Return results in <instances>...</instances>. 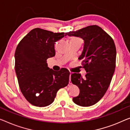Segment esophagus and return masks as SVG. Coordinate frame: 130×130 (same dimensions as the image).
Here are the masks:
<instances>
[{"instance_id": "obj_1", "label": "esophagus", "mask_w": 130, "mask_h": 130, "mask_svg": "<svg viewBox=\"0 0 130 130\" xmlns=\"http://www.w3.org/2000/svg\"><path fill=\"white\" fill-rule=\"evenodd\" d=\"M71 75H72V73H70V75H69V84H71Z\"/></svg>"}]
</instances>
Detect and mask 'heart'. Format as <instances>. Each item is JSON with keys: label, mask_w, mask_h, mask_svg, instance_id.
Instances as JSON below:
<instances>
[{"label": "heart", "mask_w": 130, "mask_h": 130, "mask_svg": "<svg viewBox=\"0 0 130 130\" xmlns=\"http://www.w3.org/2000/svg\"><path fill=\"white\" fill-rule=\"evenodd\" d=\"M73 38H72V39H73Z\"/></svg>", "instance_id": "obj_1"}]
</instances>
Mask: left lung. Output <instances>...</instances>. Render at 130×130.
I'll list each match as a JSON object with an SVG mask.
<instances>
[{
  "label": "left lung",
  "mask_w": 130,
  "mask_h": 130,
  "mask_svg": "<svg viewBox=\"0 0 130 130\" xmlns=\"http://www.w3.org/2000/svg\"><path fill=\"white\" fill-rule=\"evenodd\" d=\"M78 37L84 40V49L79 60L86 71L85 78L79 73L71 75V82L80 89L79 96L73 98L75 104L88 107L98 103L103 97L111 82L116 68V48L111 37L96 25L65 36Z\"/></svg>",
  "instance_id": "obj_1"
}]
</instances>
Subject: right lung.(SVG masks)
Instances as JSON below:
<instances>
[{
  "label": "right lung",
  "mask_w": 130,
  "mask_h": 130,
  "mask_svg": "<svg viewBox=\"0 0 130 130\" xmlns=\"http://www.w3.org/2000/svg\"><path fill=\"white\" fill-rule=\"evenodd\" d=\"M64 32L36 28L20 41L15 51V71L23 96L32 105L45 107L54 102L59 89L68 85L70 72L48 67L46 59L55 55L54 44Z\"/></svg>",
  "instance_id": "right-lung-1"
}]
</instances>
